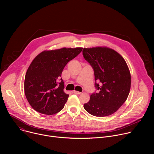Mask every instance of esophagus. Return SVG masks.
Segmentation results:
<instances>
[{
    "instance_id": "obj_1",
    "label": "esophagus",
    "mask_w": 154,
    "mask_h": 154,
    "mask_svg": "<svg viewBox=\"0 0 154 154\" xmlns=\"http://www.w3.org/2000/svg\"><path fill=\"white\" fill-rule=\"evenodd\" d=\"M73 93H74V94H80L82 93L81 92H79V91H73Z\"/></svg>"
}]
</instances>
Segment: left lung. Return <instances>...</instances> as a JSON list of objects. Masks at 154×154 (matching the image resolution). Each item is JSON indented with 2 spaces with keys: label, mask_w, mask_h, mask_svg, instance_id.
<instances>
[{
  "label": "left lung",
  "mask_w": 154,
  "mask_h": 154,
  "mask_svg": "<svg viewBox=\"0 0 154 154\" xmlns=\"http://www.w3.org/2000/svg\"><path fill=\"white\" fill-rule=\"evenodd\" d=\"M84 58L94 72L95 87L99 90L84 104L85 110L98 117L111 115L127 100L131 76L122 57L113 49L105 47L84 48Z\"/></svg>",
  "instance_id": "1"
}]
</instances>
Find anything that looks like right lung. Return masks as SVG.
Instances as JSON below:
<instances>
[{
	"label": "right lung",
	"mask_w": 154,
	"mask_h": 154,
	"mask_svg": "<svg viewBox=\"0 0 154 154\" xmlns=\"http://www.w3.org/2000/svg\"><path fill=\"white\" fill-rule=\"evenodd\" d=\"M82 48H62L43 51L32 61L24 80L26 98L36 112L48 115L56 114L64 108L69 94L63 89L61 73L67 63L76 57Z\"/></svg>",
	"instance_id": "1"
}]
</instances>
